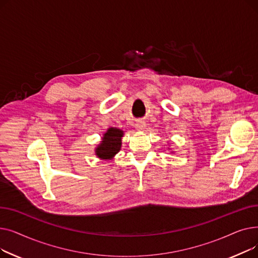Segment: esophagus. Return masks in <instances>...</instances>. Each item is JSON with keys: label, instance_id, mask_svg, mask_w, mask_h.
<instances>
[{"label": "esophagus", "instance_id": "esophagus-1", "mask_svg": "<svg viewBox=\"0 0 258 258\" xmlns=\"http://www.w3.org/2000/svg\"><path fill=\"white\" fill-rule=\"evenodd\" d=\"M136 128L139 130V131L145 128V121L144 120H138L137 123H136Z\"/></svg>", "mask_w": 258, "mask_h": 258}]
</instances>
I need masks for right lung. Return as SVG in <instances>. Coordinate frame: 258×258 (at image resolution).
Wrapping results in <instances>:
<instances>
[{
    "label": "right lung",
    "mask_w": 258,
    "mask_h": 258,
    "mask_svg": "<svg viewBox=\"0 0 258 258\" xmlns=\"http://www.w3.org/2000/svg\"><path fill=\"white\" fill-rule=\"evenodd\" d=\"M123 131L117 127H110L103 134L100 144L95 148V155L101 160H112L121 148V139Z\"/></svg>",
    "instance_id": "add662e5"
}]
</instances>
